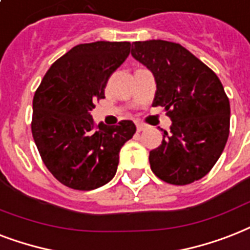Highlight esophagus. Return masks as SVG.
I'll use <instances>...</instances> for the list:
<instances>
[{"label": "esophagus", "mask_w": 250, "mask_h": 250, "mask_svg": "<svg viewBox=\"0 0 250 250\" xmlns=\"http://www.w3.org/2000/svg\"><path fill=\"white\" fill-rule=\"evenodd\" d=\"M135 126H137V131H142V130H145V125H142V124H139V123H137L135 124Z\"/></svg>", "instance_id": "34e87169"}]
</instances>
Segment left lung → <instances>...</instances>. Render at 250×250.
Masks as SVG:
<instances>
[{
  "label": "left lung",
  "instance_id": "8db88e82",
  "mask_svg": "<svg viewBox=\"0 0 250 250\" xmlns=\"http://www.w3.org/2000/svg\"><path fill=\"white\" fill-rule=\"evenodd\" d=\"M131 56L154 75L152 105L171 117L159 147L150 151V166L160 180L187 185L210 172L229 134V102L219 78L194 55L166 40L134 42Z\"/></svg>",
  "mask_w": 250,
  "mask_h": 250
}]
</instances>
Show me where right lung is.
<instances>
[{
    "label": "right lung",
    "mask_w": 250,
    "mask_h": 250,
    "mask_svg": "<svg viewBox=\"0 0 250 250\" xmlns=\"http://www.w3.org/2000/svg\"><path fill=\"white\" fill-rule=\"evenodd\" d=\"M129 53V42L79 44L49 67L35 92L34 141L46 168L71 189L92 190L109 183L121 147L135 133L130 120L95 129L91 116Z\"/></svg>",
    "instance_id": "obj_1"
}]
</instances>
